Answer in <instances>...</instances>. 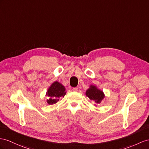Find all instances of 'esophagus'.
Instances as JSON below:
<instances>
[{"mask_svg": "<svg viewBox=\"0 0 149 149\" xmlns=\"http://www.w3.org/2000/svg\"><path fill=\"white\" fill-rule=\"evenodd\" d=\"M72 90H73V91H77L78 88L77 87H73V88H72Z\"/></svg>", "mask_w": 149, "mask_h": 149, "instance_id": "esophagus-1", "label": "esophagus"}]
</instances>
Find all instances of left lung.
Returning a JSON list of instances; mask_svg holds the SVG:
<instances>
[{
  "instance_id": "8db88e82",
  "label": "left lung",
  "mask_w": 149,
  "mask_h": 149,
  "mask_svg": "<svg viewBox=\"0 0 149 149\" xmlns=\"http://www.w3.org/2000/svg\"><path fill=\"white\" fill-rule=\"evenodd\" d=\"M86 96L91 100L94 101L96 103H100L101 101L104 97V94L102 91L98 89L96 86L91 85L86 91Z\"/></svg>"
}]
</instances>
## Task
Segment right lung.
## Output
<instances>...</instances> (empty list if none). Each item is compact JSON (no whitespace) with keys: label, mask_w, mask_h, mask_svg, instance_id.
I'll return each mask as SVG.
<instances>
[{"label":"right lung","mask_w":149,"mask_h":149,"mask_svg":"<svg viewBox=\"0 0 149 149\" xmlns=\"http://www.w3.org/2000/svg\"><path fill=\"white\" fill-rule=\"evenodd\" d=\"M66 94L64 86L58 82H53L47 91V95L48 96L47 102L49 104L56 103L59 101V97H63Z\"/></svg>","instance_id":"1"}]
</instances>
